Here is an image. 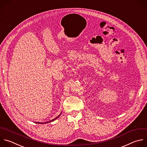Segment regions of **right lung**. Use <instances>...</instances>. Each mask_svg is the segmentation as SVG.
I'll use <instances>...</instances> for the list:
<instances>
[{"instance_id": "1", "label": "right lung", "mask_w": 147, "mask_h": 147, "mask_svg": "<svg viewBox=\"0 0 147 147\" xmlns=\"http://www.w3.org/2000/svg\"><path fill=\"white\" fill-rule=\"evenodd\" d=\"M61 114H60V115H58V117H56V118H54V119H52V120H51V121H48V122H41V123H42H42H44H44H48V122H53V121H54V120H55V119H57V118H59V117H60V116H61Z\"/></svg>"}]
</instances>
